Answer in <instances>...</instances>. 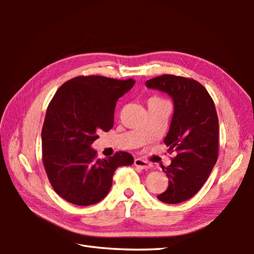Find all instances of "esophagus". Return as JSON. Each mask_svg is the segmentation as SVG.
<instances>
[{
	"label": "esophagus",
	"mask_w": 254,
	"mask_h": 254,
	"mask_svg": "<svg viewBox=\"0 0 254 254\" xmlns=\"http://www.w3.org/2000/svg\"><path fill=\"white\" fill-rule=\"evenodd\" d=\"M134 165L136 167H139V168H141V169H149L150 167H151V165H150L148 161H145V160H143V159H141V158H136L135 159Z\"/></svg>",
	"instance_id": "1"
}]
</instances>
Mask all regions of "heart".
I'll return each mask as SVG.
<instances>
[{
  "label": "heart",
  "mask_w": 254,
  "mask_h": 254,
  "mask_svg": "<svg viewBox=\"0 0 254 254\" xmlns=\"http://www.w3.org/2000/svg\"><path fill=\"white\" fill-rule=\"evenodd\" d=\"M151 100H159V98H157V97H153V98H151Z\"/></svg>",
  "instance_id": "1"
}]
</instances>
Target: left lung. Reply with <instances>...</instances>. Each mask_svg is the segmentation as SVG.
Listing matches in <instances>:
<instances>
[{"mask_svg": "<svg viewBox=\"0 0 254 254\" xmlns=\"http://www.w3.org/2000/svg\"><path fill=\"white\" fill-rule=\"evenodd\" d=\"M148 88L168 94L174 103L169 131L163 140L168 151L177 152L162 170L167 190L157 196L167 204L191 198L208 179L217 161L218 119L208 92L194 79L162 75L145 81Z\"/></svg>", "mask_w": 254, "mask_h": 254, "instance_id": "left-lung-1", "label": "left lung"}]
</instances>
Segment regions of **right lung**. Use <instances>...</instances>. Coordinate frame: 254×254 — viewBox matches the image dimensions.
Segmentation results:
<instances>
[{"mask_svg":"<svg viewBox=\"0 0 254 254\" xmlns=\"http://www.w3.org/2000/svg\"><path fill=\"white\" fill-rule=\"evenodd\" d=\"M134 84L132 78L79 76L55 94L41 131L42 160L51 186L65 200L79 206L98 203L109 194L118 167L134 161L124 151L97 159L92 148L98 133L113 127L117 102Z\"/></svg>","mask_w":254,"mask_h":254,"instance_id":"add662e5","label":"right lung"}]
</instances>
